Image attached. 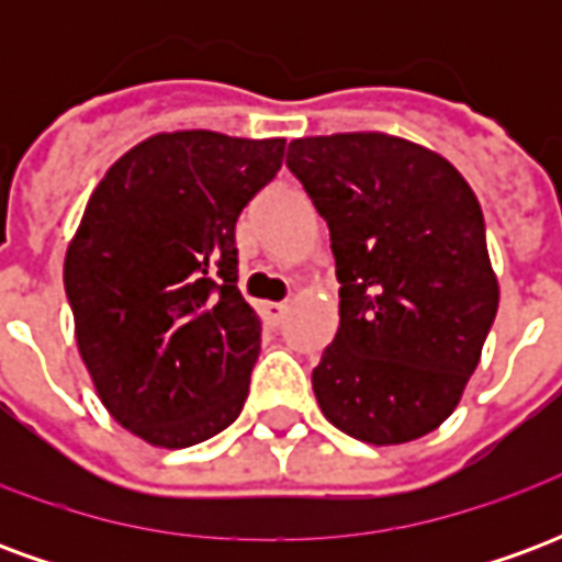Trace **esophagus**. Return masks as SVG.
Masks as SVG:
<instances>
[{"label": "esophagus", "instance_id": "esophagus-1", "mask_svg": "<svg viewBox=\"0 0 562 562\" xmlns=\"http://www.w3.org/2000/svg\"><path fill=\"white\" fill-rule=\"evenodd\" d=\"M285 310H289V306H285V304H273V301H268V304H261V313H265V318H268L270 325H280L282 318H285Z\"/></svg>", "mask_w": 562, "mask_h": 562}]
</instances>
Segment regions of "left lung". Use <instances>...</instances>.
Masks as SVG:
<instances>
[{"label":"left lung","mask_w":562,"mask_h":562,"mask_svg":"<svg viewBox=\"0 0 562 562\" xmlns=\"http://www.w3.org/2000/svg\"><path fill=\"white\" fill-rule=\"evenodd\" d=\"M285 165L340 280L318 406L361 442H413L454 413L499 306L479 198L439 153L382 132L297 138Z\"/></svg>","instance_id":"1"}]
</instances>
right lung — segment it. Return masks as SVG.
<instances>
[{
	"instance_id": "1",
	"label": "right lung",
	"mask_w": 562,
	"mask_h": 562,
	"mask_svg": "<svg viewBox=\"0 0 562 562\" xmlns=\"http://www.w3.org/2000/svg\"><path fill=\"white\" fill-rule=\"evenodd\" d=\"M285 138L161 132L108 168L66 252L78 352L104 409L189 448L244 409L261 318L237 289L234 225Z\"/></svg>"
}]
</instances>
